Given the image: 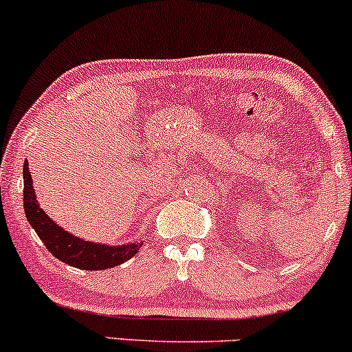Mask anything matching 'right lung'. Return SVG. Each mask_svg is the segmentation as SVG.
Listing matches in <instances>:
<instances>
[{
  "label": "right lung",
  "mask_w": 352,
  "mask_h": 352,
  "mask_svg": "<svg viewBox=\"0 0 352 352\" xmlns=\"http://www.w3.org/2000/svg\"><path fill=\"white\" fill-rule=\"evenodd\" d=\"M24 175V213H26L28 221L36 230L38 236L41 238L43 243L46 245L47 252L52 253L63 263L76 266L80 270H107L117 266L124 261L131 260L134 254L139 252L142 243H132L124 246H107L98 245L92 241H84L78 236H72L66 230L47 217V213L39 207L36 200V193L33 188V179H31L30 167L28 162L23 168Z\"/></svg>",
  "instance_id": "obj_1"
}]
</instances>
